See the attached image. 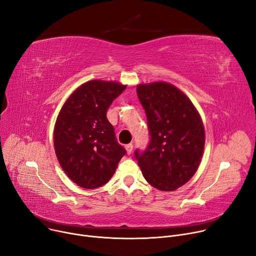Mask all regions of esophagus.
I'll return each instance as SVG.
<instances>
[{
    "instance_id": "obj_1",
    "label": "esophagus",
    "mask_w": 256,
    "mask_h": 256,
    "mask_svg": "<svg viewBox=\"0 0 256 256\" xmlns=\"http://www.w3.org/2000/svg\"><path fill=\"white\" fill-rule=\"evenodd\" d=\"M125 148L127 150V154H130L132 152V150H133V144H128L125 146Z\"/></svg>"
}]
</instances>
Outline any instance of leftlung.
I'll list each match as a JSON object with an SVG mask.
<instances>
[{
  "instance_id": "8db88e82",
  "label": "left lung",
  "mask_w": 256,
  "mask_h": 256,
  "mask_svg": "<svg viewBox=\"0 0 256 256\" xmlns=\"http://www.w3.org/2000/svg\"><path fill=\"white\" fill-rule=\"evenodd\" d=\"M137 96L146 110L150 140L136 150L146 180L163 192L186 184L198 169L205 144L201 116L188 97L166 83L140 84Z\"/></svg>"
}]
</instances>
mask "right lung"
<instances>
[{
    "instance_id": "obj_1",
    "label": "right lung",
    "mask_w": 256,
    "mask_h": 256,
    "mask_svg": "<svg viewBox=\"0 0 256 256\" xmlns=\"http://www.w3.org/2000/svg\"><path fill=\"white\" fill-rule=\"evenodd\" d=\"M126 89L116 82L92 80L76 88L62 108L54 127V148L62 168L78 186L106 184L126 150L118 144L106 112Z\"/></svg>"
}]
</instances>
